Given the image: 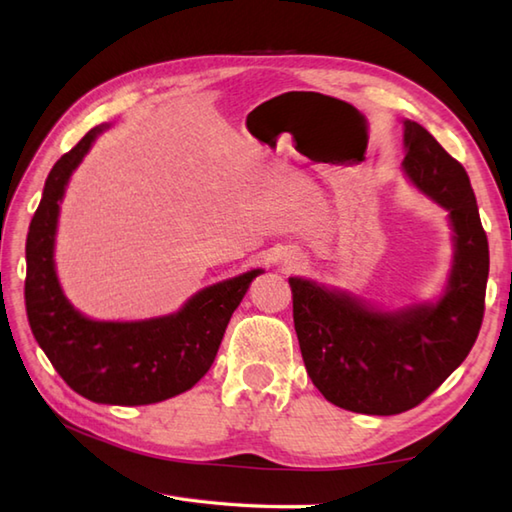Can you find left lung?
Segmentation results:
<instances>
[{"instance_id":"obj_1","label":"left lung","mask_w":512,"mask_h":512,"mask_svg":"<svg viewBox=\"0 0 512 512\" xmlns=\"http://www.w3.org/2000/svg\"><path fill=\"white\" fill-rule=\"evenodd\" d=\"M402 143L411 187L449 213L453 259L440 295L385 308L314 279H288L314 387L332 405L369 416H394L433 394L469 356L484 317L488 239L469 176L409 118Z\"/></svg>"}]
</instances>
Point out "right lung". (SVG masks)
Wrapping results in <instances>:
<instances>
[{
    "instance_id": "right-lung-1",
    "label": "right lung",
    "mask_w": 512,
    "mask_h": 512,
    "mask_svg": "<svg viewBox=\"0 0 512 512\" xmlns=\"http://www.w3.org/2000/svg\"><path fill=\"white\" fill-rule=\"evenodd\" d=\"M110 127H92L48 173L26 239V312L39 347L76 394L101 405H154L209 372L228 321L264 268L206 286L162 317L99 321L74 308L54 262L61 202L74 169Z\"/></svg>"
}]
</instances>
